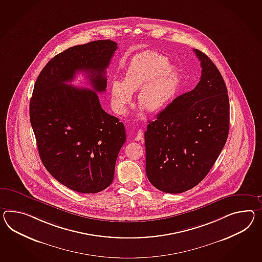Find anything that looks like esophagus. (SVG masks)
<instances>
[{"label": "esophagus", "mask_w": 262, "mask_h": 262, "mask_svg": "<svg viewBox=\"0 0 262 262\" xmlns=\"http://www.w3.org/2000/svg\"><path fill=\"white\" fill-rule=\"evenodd\" d=\"M135 140H143V132H142V130H140V129H139V130L137 132V134H136V136H135Z\"/></svg>", "instance_id": "34e87169"}]
</instances>
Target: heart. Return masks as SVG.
Wrapping results in <instances>:
<instances>
[{
    "label": "heart",
    "mask_w": 262,
    "mask_h": 262,
    "mask_svg": "<svg viewBox=\"0 0 262 262\" xmlns=\"http://www.w3.org/2000/svg\"><path fill=\"white\" fill-rule=\"evenodd\" d=\"M178 82L177 71L169 66V60L164 55L141 54L129 62L122 81H112V107L117 115H124L132 101V94L139 90L138 105L149 113H157L172 100Z\"/></svg>",
    "instance_id": "b5f03b06"
}]
</instances>
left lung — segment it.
I'll return each instance as SVG.
<instances>
[{
	"instance_id": "8db88e82",
	"label": "left lung",
	"mask_w": 262,
	"mask_h": 262,
	"mask_svg": "<svg viewBox=\"0 0 262 262\" xmlns=\"http://www.w3.org/2000/svg\"><path fill=\"white\" fill-rule=\"evenodd\" d=\"M202 76L194 89L176 97L145 132L146 173L166 193H182L208 174L229 133V98L216 65L194 50Z\"/></svg>"
}]
</instances>
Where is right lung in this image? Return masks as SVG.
I'll return each mask as SVG.
<instances>
[{
    "mask_svg": "<svg viewBox=\"0 0 262 262\" xmlns=\"http://www.w3.org/2000/svg\"><path fill=\"white\" fill-rule=\"evenodd\" d=\"M116 49L111 39L70 47L50 59L34 86L29 114L39 157L74 191L107 188L126 142L124 124L101 108L96 94L106 91V69ZM77 71L86 75L94 91L68 84Z\"/></svg>",
    "mask_w": 262,
    "mask_h": 262,
    "instance_id": "right-lung-1",
    "label": "right lung"
}]
</instances>
